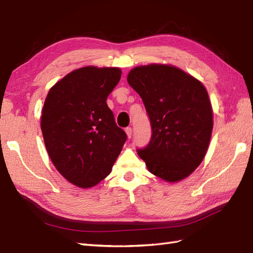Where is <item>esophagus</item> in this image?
I'll list each match as a JSON object with an SVG mask.
<instances>
[{"label": "esophagus", "mask_w": 253, "mask_h": 253, "mask_svg": "<svg viewBox=\"0 0 253 253\" xmlns=\"http://www.w3.org/2000/svg\"><path fill=\"white\" fill-rule=\"evenodd\" d=\"M125 131H126V135L128 137V139H130L131 135H132V129H131V128L130 127H127L126 129H125Z\"/></svg>", "instance_id": "esophagus-1"}]
</instances>
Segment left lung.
Returning <instances> with one entry per match:
<instances>
[{"instance_id": "obj_1", "label": "left lung", "mask_w": 253, "mask_h": 253, "mask_svg": "<svg viewBox=\"0 0 253 253\" xmlns=\"http://www.w3.org/2000/svg\"><path fill=\"white\" fill-rule=\"evenodd\" d=\"M127 82L141 96L152 127L151 141L138 155L166 182L185 179L201 164L211 140L213 109L206 87L169 64L137 66Z\"/></svg>"}]
</instances>
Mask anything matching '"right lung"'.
<instances>
[{
  "instance_id": "obj_1",
  "label": "right lung",
  "mask_w": 253,
  "mask_h": 253,
  "mask_svg": "<svg viewBox=\"0 0 253 253\" xmlns=\"http://www.w3.org/2000/svg\"><path fill=\"white\" fill-rule=\"evenodd\" d=\"M121 75L118 67L75 69L49 90L42 107L47 154L58 173L83 189L110 175L127 139L106 104Z\"/></svg>"
}]
</instances>
